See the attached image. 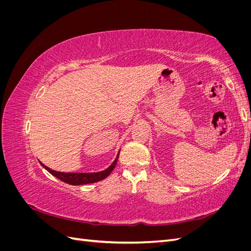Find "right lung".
<instances>
[{
    "mask_svg": "<svg viewBox=\"0 0 251 251\" xmlns=\"http://www.w3.org/2000/svg\"><path fill=\"white\" fill-rule=\"evenodd\" d=\"M118 156L117 155L116 159L114 160V162L109 166L107 170H104L102 172H98V173H62V172H55L51 169H49L48 166L44 165L42 162H40L45 169H46L51 175L56 177L57 179L62 180L63 182H66L68 184L71 185H81V184H89V183H94V182H98L104 178H107L109 175L112 173V171L115 169L117 160H118Z\"/></svg>",
    "mask_w": 251,
    "mask_h": 251,
    "instance_id": "right-lung-1",
    "label": "right lung"
}]
</instances>
